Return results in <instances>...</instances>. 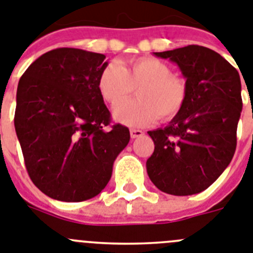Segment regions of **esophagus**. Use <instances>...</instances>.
<instances>
[{"mask_svg":"<svg viewBox=\"0 0 253 253\" xmlns=\"http://www.w3.org/2000/svg\"><path fill=\"white\" fill-rule=\"evenodd\" d=\"M129 135H131V138H137V137H141V136L143 135V131H141V129L132 128V129H129Z\"/></svg>","mask_w":253,"mask_h":253,"instance_id":"34e87169","label":"esophagus"}]
</instances>
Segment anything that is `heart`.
<instances>
[{
    "label": "heart",
    "mask_w": 253,
    "mask_h": 253,
    "mask_svg": "<svg viewBox=\"0 0 253 253\" xmlns=\"http://www.w3.org/2000/svg\"><path fill=\"white\" fill-rule=\"evenodd\" d=\"M135 88L138 98L115 110L116 120L131 127L151 125L160 116L170 120L186 98L185 83L171 76L165 63L150 56L129 59L122 65L112 61L98 78L102 98L112 107L124 103Z\"/></svg>",
    "instance_id": "b5f03b06"
}]
</instances>
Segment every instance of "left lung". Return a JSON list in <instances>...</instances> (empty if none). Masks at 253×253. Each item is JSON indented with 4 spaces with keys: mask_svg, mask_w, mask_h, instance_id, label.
I'll return each instance as SVG.
<instances>
[{
    "mask_svg": "<svg viewBox=\"0 0 253 253\" xmlns=\"http://www.w3.org/2000/svg\"><path fill=\"white\" fill-rule=\"evenodd\" d=\"M154 55L179 67L186 98L168 126L147 132L155 143L147 174L161 192L198 194L217 180L236 151L242 112L240 74L223 56L199 45Z\"/></svg>",
    "mask_w": 253,
    "mask_h": 253,
    "instance_id": "8db88e82",
    "label": "left lung"
}]
</instances>
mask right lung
<instances>
[{"mask_svg":"<svg viewBox=\"0 0 253 253\" xmlns=\"http://www.w3.org/2000/svg\"><path fill=\"white\" fill-rule=\"evenodd\" d=\"M106 55L74 47L42 54L22 74L15 129L33 183L47 197L83 202L98 195L129 131L110 126L98 90Z\"/></svg>","mask_w":253,"mask_h":253,"instance_id":"obj_1","label":"right lung"}]
</instances>
